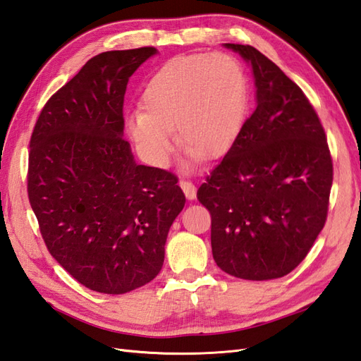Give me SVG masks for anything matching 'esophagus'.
I'll return each mask as SVG.
<instances>
[{
  "mask_svg": "<svg viewBox=\"0 0 361 361\" xmlns=\"http://www.w3.org/2000/svg\"><path fill=\"white\" fill-rule=\"evenodd\" d=\"M180 188L185 194V197H187L188 200H194L195 195H197V190H195L194 183H191L188 180H180Z\"/></svg>",
  "mask_w": 361,
  "mask_h": 361,
  "instance_id": "obj_1",
  "label": "esophagus"
}]
</instances>
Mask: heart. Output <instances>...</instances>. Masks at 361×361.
I'll use <instances>...</instances> for the list:
<instances>
[{
	"mask_svg": "<svg viewBox=\"0 0 361 361\" xmlns=\"http://www.w3.org/2000/svg\"><path fill=\"white\" fill-rule=\"evenodd\" d=\"M145 110L126 114L129 138L146 162L167 167L179 143L187 146L183 162L191 170L202 155L218 157L232 146L243 128L247 78L233 56L174 59L150 78L143 93Z\"/></svg>",
	"mask_w": 361,
	"mask_h": 361,
	"instance_id": "heart-1",
	"label": "heart"
}]
</instances>
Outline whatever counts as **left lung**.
<instances>
[{
	"instance_id": "8db88e82",
	"label": "left lung",
	"mask_w": 361,
	"mask_h": 361,
	"mask_svg": "<svg viewBox=\"0 0 361 361\" xmlns=\"http://www.w3.org/2000/svg\"><path fill=\"white\" fill-rule=\"evenodd\" d=\"M251 68L256 110L197 191L211 212L215 264L244 280L289 274L326 220L333 162L300 87L250 45L224 43Z\"/></svg>"
}]
</instances>
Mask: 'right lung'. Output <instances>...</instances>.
<instances>
[{"label": "right lung", "mask_w": 361, "mask_h": 361, "mask_svg": "<svg viewBox=\"0 0 361 361\" xmlns=\"http://www.w3.org/2000/svg\"><path fill=\"white\" fill-rule=\"evenodd\" d=\"M157 54H97L43 106L30 141L28 199L49 253L101 293H126L159 274L185 206L176 176L137 164L123 140L128 81Z\"/></svg>", "instance_id": "add662e5"}]
</instances>
